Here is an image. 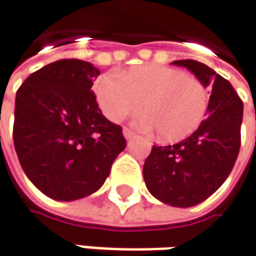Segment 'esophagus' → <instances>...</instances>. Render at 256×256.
Here are the masks:
<instances>
[{
    "instance_id": "1",
    "label": "esophagus",
    "mask_w": 256,
    "mask_h": 256,
    "mask_svg": "<svg viewBox=\"0 0 256 256\" xmlns=\"http://www.w3.org/2000/svg\"><path fill=\"white\" fill-rule=\"evenodd\" d=\"M123 136H124V139L128 140V139H132V138L134 136V133H133V132H132L130 128H123Z\"/></svg>"
}]
</instances>
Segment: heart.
Instances as JSON below:
<instances>
[{
	"mask_svg": "<svg viewBox=\"0 0 256 256\" xmlns=\"http://www.w3.org/2000/svg\"><path fill=\"white\" fill-rule=\"evenodd\" d=\"M94 92L103 114L116 123L138 113L143 104L146 114L138 118V124L154 128L163 142L192 134L204 122L209 104L208 92L199 80L160 64L103 74Z\"/></svg>",
	"mask_w": 256,
	"mask_h": 256,
	"instance_id": "1",
	"label": "heart"
}]
</instances>
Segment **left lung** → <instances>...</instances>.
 Returning <instances> with one entry per match:
<instances>
[{"instance_id":"8db88e82","label":"left lung","mask_w":256,"mask_h":256,"mask_svg":"<svg viewBox=\"0 0 256 256\" xmlns=\"http://www.w3.org/2000/svg\"><path fill=\"white\" fill-rule=\"evenodd\" d=\"M205 87H212L206 118L172 146H153L143 166L148 190L166 205L190 208L215 194L226 180L240 148L244 103L228 80L206 64L178 60Z\"/></svg>"}]
</instances>
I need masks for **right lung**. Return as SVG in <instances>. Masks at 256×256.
Wrapping results in <instances>:
<instances>
[{
	"instance_id": "obj_1",
	"label": "right lung",
	"mask_w": 256,
	"mask_h": 256,
	"mask_svg": "<svg viewBox=\"0 0 256 256\" xmlns=\"http://www.w3.org/2000/svg\"><path fill=\"white\" fill-rule=\"evenodd\" d=\"M92 62L58 60L28 76L16 97L14 146L27 178L46 196L72 202L97 192L126 148L92 92Z\"/></svg>"
}]
</instances>
